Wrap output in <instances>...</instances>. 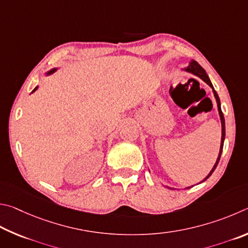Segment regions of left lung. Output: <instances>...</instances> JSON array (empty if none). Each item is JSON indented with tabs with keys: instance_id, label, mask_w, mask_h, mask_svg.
I'll use <instances>...</instances> for the list:
<instances>
[{
	"instance_id": "left-lung-1",
	"label": "left lung",
	"mask_w": 248,
	"mask_h": 248,
	"mask_svg": "<svg viewBox=\"0 0 248 248\" xmlns=\"http://www.w3.org/2000/svg\"><path fill=\"white\" fill-rule=\"evenodd\" d=\"M183 71H184V72H186V73L193 74V75L199 77V78H201L202 80L205 81L206 84H207L208 86H209L210 88L212 89V93H214L215 99H216V101H217V107H218V112H219V116H220V121H221V142H220V150H219L218 158H217L215 166L212 167L211 171H210L209 173H208V175H207V176L205 177V179H203L202 182H199V183H198V184H201V183H202V182H205L207 179H209V176L212 174V173H214V171L216 170L217 166H218V163H219V160H220V157H221V154H222L224 140H225V122H224L223 113H222V111H221V103H220L219 95H218V93H217V91L215 90L214 86H212L211 81H210V79H209V77H208V75H207V73H206L205 69H203V68L201 66V65H199V64L196 62V61L192 60V61H190V62H189L188 66H187V67H185V68H183ZM164 186H166V185H164ZM166 187H167V188H169V189H174L173 187H170V186H166ZM187 188H190V187H186V189H187Z\"/></svg>"
}]
</instances>
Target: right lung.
Returning <instances> with one entry per match:
<instances>
[{"mask_svg":"<svg viewBox=\"0 0 248 248\" xmlns=\"http://www.w3.org/2000/svg\"><path fill=\"white\" fill-rule=\"evenodd\" d=\"M59 68H60V67H53V68H51L50 71H47V72H46V73H45V76H49V75H51V74H53V73H55L56 71H58ZM38 87H39V86L34 87V89L31 91V93H34V91H36V90L38 89Z\"/></svg>","mask_w":248,"mask_h":248,"instance_id":"right-lung-1","label":"right lung"}]
</instances>
